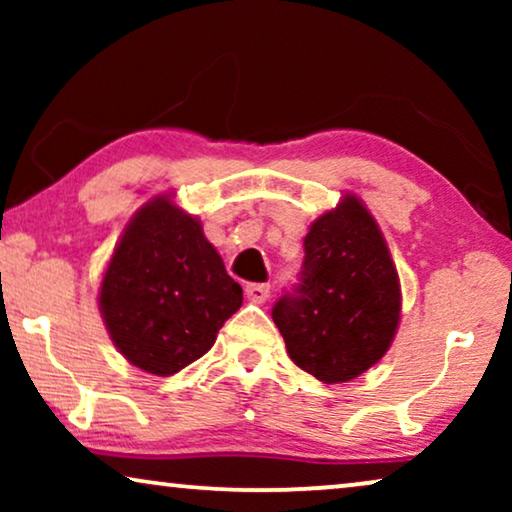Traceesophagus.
Segmentation results:
<instances>
[{"instance_id": "1", "label": "esophagus", "mask_w": 512, "mask_h": 512, "mask_svg": "<svg viewBox=\"0 0 512 512\" xmlns=\"http://www.w3.org/2000/svg\"><path fill=\"white\" fill-rule=\"evenodd\" d=\"M244 296H247L251 303H265L270 296V286L268 284H247L244 286Z\"/></svg>"}]
</instances>
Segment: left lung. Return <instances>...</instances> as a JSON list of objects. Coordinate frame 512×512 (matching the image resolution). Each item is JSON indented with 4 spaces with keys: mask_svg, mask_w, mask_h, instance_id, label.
<instances>
[{
    "mask_svg": "<svg viewBox=\"0 0 512 512\" xmlns=\"http://www.w3.org/2000/svg\"><path fill=\"white\" fill-rule=\"evenodd\" d=\"M298 282L272 307L298 368L338 384L387 354L401 319V284L380 228L356 195L312 223Z\"/></svg>",
    "mask_w": 512,
    "mask_h": 512,
    "instance_id": "8db88e82",
    "label": "left lung"
}]
</instances>
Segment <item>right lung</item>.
Instances as JSON below:
<instances>
[{
	"mask_svg": "<svg viewBox=\"0 0 512 512\" xmlns=\"http://www.w3.org/2000/svg\"><path fill=\"white\" fill-rule=\"evenodd\" d=\"M240 305L242 286L226 272L200 221L170 195H158L132 216L100 286V312L118 352L158 377L207 354Z\"/></svg>",
	"mask_w": 512,
	"mask_h": 512,
	"instance_id": "add662e5",
	"label": "right lung"
}]
</instances>
